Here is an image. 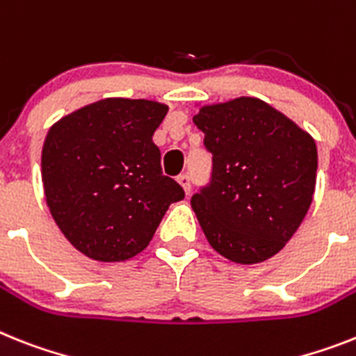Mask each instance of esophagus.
Segmentation results:
<instances>
[{
	"label": "esophagus",
	"instance_id": "obj_1",
	"mask_svg": "<svg viewBox=\"0 0 356 356\" xmlns=\"http://www.w3.org/2000/svg\"><path fill=\"white\" fill-rule=\"evenodd\" d=\"M177 181H179V184L183 186L184 192H186V195H188V193H190V192H192V177H190L188 173H183V175H179Z\"/></svg>",
	"mask_w": 356,
	"mask_h": 356
}]
</instances>
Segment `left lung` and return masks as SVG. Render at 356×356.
I'll list each match as a JSON object with an SVG mask.
<instances>
[{"label": "left lung", "mask_w": 356, "mask_h": 356, "mask_svg": "<svg viewBox=\"0 0 356 356\" xmlns=\"http://www.w3.org/2000/svg\"><path fill=\"white\" fill-rule=\"evenodd\" d=\"M193 122L211 154L210 183L192 197L208 243L238 264L268 261L293 237L313 201V137L255 97L202 106Z\"/></svg>", "instance_id": "left-lung-1"}]
</instances>
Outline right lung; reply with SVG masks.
<instances>
[{
    "label": "right lung",
    "mask_w": 356,
    "mask_h": 356,
    "mask_svg": "<svg viewBox=\"0 0 356 356\" xmlns=\"http://www.w3.org/2000/svg\"><path fill=\"white\" fill-rule=\"evenodd\" d=\"M168 106L108 97L58 121L41 154L54 220L86 257L119 262L141 253L183 186L163 175L152 141Z\"/></svg>",
    "instance_id": "obj_1"
}]
</instances>
